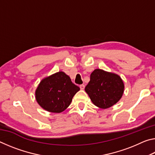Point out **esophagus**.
I'll return each mask as SVG.
<instances>
[{"mask_svg": "<svg viewBox=\"0 0 155 155\" xmlns=\"http://www.w3.org/2000/svg\"><path fill=\"white\" fill-rule=\"evenodd\" d=\"M80 89H81V90H83L84 89H85V85H80Z\"/></svg>", "mask_w": 155, "mask_h": 155, "instance_id": "1", "label": "esophagus"}]
</instances>
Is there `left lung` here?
<instances>
[{"instance_id":"left-lung-1","label":"left lung","mask_w":155,"mask_h":155,"mask_svg":"<svg viewBox=\"0 0 155 155\" xmlns=\"http://www.w3.org/2000/svg\"><path fill=\"white\" fill-rule=\"evenodd\" d=\"M124 84L121 77L114 72L96 69L85 90L94 105L108 109L116 104L124 93Z\"/></svg>"}]
</instances>
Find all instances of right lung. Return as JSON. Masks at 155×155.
Segmentation results:
<instances>
[{"label": "right lung", "instance_id": "add662e5", "mask_svg": "<svg viewBox=\"0 0 155 155\" xmlns=\"http://www.w3.org/2000/svg\"><path fill=\"white\" fill-rule=\"evenodd\" d=\"M79 90L69 76L60 71L41 79L35 90V99L44 110L59 114L69 107Z\"/></svg>", "mask_w": 155, "mask_h": 155}]
</instances>
